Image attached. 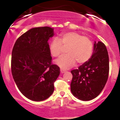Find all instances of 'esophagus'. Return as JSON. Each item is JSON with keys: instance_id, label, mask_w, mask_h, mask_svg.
Segmentation results:
<instances>
[{"instance_id": "obj_1", "label": "esophagus", "mask_w": 120, "mask_h": 120, "mask_svg": "<svg viewBox=\"0 0 120 120\" xmlns=\"http://www.w3.org/2000/svg\"><path fill=\"white\" fill-rule=\"evenodd\" d=\"M66 71V70L64 69L63 68H61L60 69V72H61V73H65Z\"/></svg>"}]
</instances>
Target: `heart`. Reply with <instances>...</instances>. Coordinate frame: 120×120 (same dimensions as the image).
I'll use <instances>...</instances> for the list:
<instances>
[{"mask_svg":"<svg viewBox=\"0 0 120 120\" xmlns=\"http://www.w3.org/2000/svg\"><path fill=\"white\" fill-rule=\"evenodd\" d=\"M63 47H67V55L61 56L55 63L65 69L72 67L76 61L79 64L86 63L91 57L93 51L91 40L76 32L65 33L57 39L52 40L49 46L50 54L53 57H57L63 52Z\"/></svg>","mask_w":120,"mask_h":120,"instance_id":"b5f03b06","label":"heart"}]
</instances>
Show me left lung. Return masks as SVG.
<instances>
[{
    "label": "left lung",
    "instance_id": "1",
    "mask_svg": "<svg viewBox=\"0 0 120 120\" xmlns=\"http://www.w3.org/2000/svg\"><path fill=\"white\" fill-rule=\"evenodd\" d=\"M109 57L107 48L100 41L94 44L90 59L71 71V93L75 98L88 101L97 97L105 86L108 78Z\"/></svg>",
    "mask_w": 120,
    "mask_h": 120
}]
</instances>
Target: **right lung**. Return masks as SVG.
<instances>
[{"label": "right lung", "instance_id": "right-lung-1", "mask_svg": "<svg viewBox=\"0 0 120 120\" xmlns=\"http://www.w3.org/2000/svg\"><path fill=\"white\" fill-rule=\"evenodd\" d=\"M53 29H31L18 38L12 49V76L21 93L33 101H43L51 95L60 74L58 66L51 64L48 42L55 35Z\"/></svg>", "mask_w": 120, "mask_h": 120}]
</instances>
